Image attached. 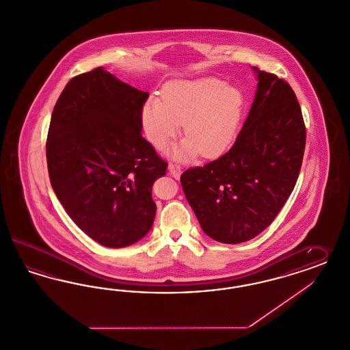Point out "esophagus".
Segmentation results:
<instances>
[{"label":"esophagus","instance_id":"obj_1","mask_svg":"<svg viewBox=\"0 0 350 350\" xmlns=\"http://www.w3.org/2000/svg\"><path fill=\"white\" fill-rule=\"evenodd\" d=\"M170 175H172L175 179H180L181 167L176 163H170L169 165Z\"/></svg>","mask_w":350,"mask_h":350}]
</instances>
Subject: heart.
<instances>
[{"instance_id":"1","label":"heart","mask_w":350,"mask_h":350,"mask_svg":"<svg viewBox=\"0 0 350 350\" xmlns=\"http://www.w3.org/2000/svg\"><path fill=\"white\" fill-rule=\"evenodd\" d=\"M245 94L214 77L174 80L163 90V97L152 96L142 111L148 140L162 148L183 131L185 137L171 148L179 159L218 156L232 144L241 126Z\"/></svg>"}]
</instances>
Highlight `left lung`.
Masks as SVG:
<instances>
[{
  "instance_id": "8db88e82",
  "label": "left lung",
  "mask_w": 350,
  "mask_h": 350,
  "mask_svg": "<svg viewBox=\"0 0 350 350\" xmlns=\"http://www.w3.org/2000/svg\"><path fill=\"white\" fill-rule=\"evenodd\" d=\"M243 130L218 159L183 172V191L202 231L240 244L267 228L292 193L302 165L306 130L291 85L260 71Z\"/></svg>"
}]
</instances>
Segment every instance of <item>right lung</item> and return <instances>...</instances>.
I'll use <instances>...</instances> for the list:
<instances>
[{
  "label": "right lung",
  "instance_id": "add662e5",
  "mask_svg": "<svg viewBox=\"0 0 350 350\" xmlns=\"http://www.w3.org/2000/svg\"><path fill=\"white\" fill-rule=\"evenodd\" d=\"M148 97L98 67L71 79L53 110V189L79 228L107 247L137 243L156 217L152 188L167 163L142 136Z\"/></svg>",
  "mask_w": 350,
  "mask_h": 350
}]
</instances>
